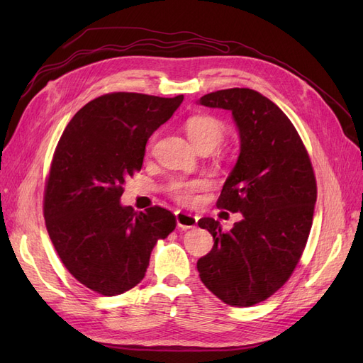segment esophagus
Here are the masks:
<instances>
[{"mask_svg":"<svg viewBox=\"0 0 363 363\" xmlns=\"http://www.w3.org/2000/svg\"><path fill=\"white\" fill-rule=\"evenodd\" d=\"M175 221H177L179 228L188 230V228H194L196 225V223H199V218L191 215V213L177 211V212H175Z\"/></svg>","mask_w":363,"mask_h":363,"instance_id":"obj_1","label":"esophagus"}]
</instances>
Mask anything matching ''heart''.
Returning a JSON list of instances; mask_svg holds the SVG:
<instances>
[{"instance_id": "b5f03b06", "label": "heart", "mask_w": 363, "mask_h": 363, "mask_svg": "<svg viewBox=\"0 0 363 363\" xmlns=\"http://www.w3.org/2000/svg\"><path fill=\"white\" fill-rule=\"evenodd\" d=\"M186 133H188L194 147L199 150L201 147L215 148L224 139V125L212 116H194L186 123ZM203 188V182H179L172 184V194L182 203H191L195 192Z\"/></svg>"}]
</instances>
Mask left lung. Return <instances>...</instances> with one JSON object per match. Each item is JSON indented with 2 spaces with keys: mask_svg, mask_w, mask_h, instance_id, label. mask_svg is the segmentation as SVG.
I'll return each mask as SVG.
<instances>
[{
  "mask_svg": "<svg viewBox=\"0 0 363 363\" xmlns=\"http://www.w3.org/2000/svg\"><path fill=\"white\" fill-rule=\"evenodd\" d=\"M199 104L232 112L240 151L218 207L242 219L228 233L213 218L200 219L213 248L196 269L225 304L252 306L280 289L300 260L316 201L313 169L289 118L260 92L233 87L207 94Z\"/></svg>",
  "mask_w": 363,
  "mask_h": 363,
  "instance_id": "left-lung-1",
  "label": "left lung"
}]
</instances>
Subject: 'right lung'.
<instances>
[{
  "label": "right lung",
  "instance_id": "add662e5",
  "mask_svg": "<svg viewBox=\"0 0 363 363\" xmlns=\"http://www.w3.org/2000/svg\"><path fill=\"white\" fill-rule=\"evenodd\" d=\"M182 101L183 95L107 94L83 106L65 128L43 216L63 265L86 288L107 296L135 288L157 239L175 228L167 208L136 212L121 196L125 179L142 168L147 140Z\"/></svg>",
  "mask_w": 363,
  "mask_h": 363
}]
</instances>
